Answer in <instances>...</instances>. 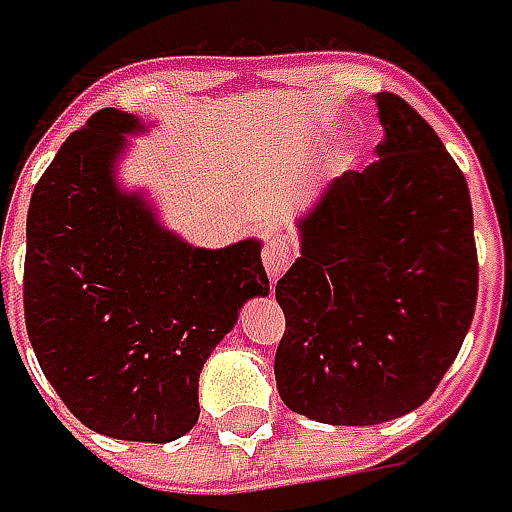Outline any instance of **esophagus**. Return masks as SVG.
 <instances>
[{"instance_id":"esophagus-1","label":"esophagus","mask_w":512,"mask_h":512,"mask_svg":"<svg viewBox=\"0 0 512 512\" xmlns=\"http://www.w3.org/2000/svg\"><path fill=\"white\" fill-rule=\"evenodd\" d=\"M294 256L296 247L291 239L273 236V239L265 244V253H262V262H265V270H268V279H279V273L294 262Z\"/></svg>"}]
</instances>
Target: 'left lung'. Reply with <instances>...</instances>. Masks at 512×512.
<instances>
[{
  "mask_svg": "<svg viewBox=\"0 0 512 512\" xmlns=\"http://www.w3.org/2000/svg\"><path fill=\"white\" fill-rule=\"evenodd\" d=\"M377 161L345 172L299 221L276 282V389L311 421L371 426L426 403L458 357L478 296L464 172L403 97L380 91Z\"/></svg>",
  "mask_w": 512,
  "mask_h": 512,
  "instance_id": "8db88e82",
  "label": "left lung"
}]
</instances>
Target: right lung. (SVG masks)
I'll return each instance as SVG.
<instances>
[{"mask_svg":"<svg viewBox=\"0 0 512 512\" xmlns=\"http://www.w3.org/2000/svg\"><path fill=\"white\" fill-rule=\"evenodd\" d=\"M135 115L100 109L42 172L25 230V328L39 369L89 429L167 444L198 421V374L250 296L262 244L204 250L117 190Z\"/></svg>","mask_w":512,"mask_h":512,"instance_id":"obj_1","label":"right lung"}]
</instances>
